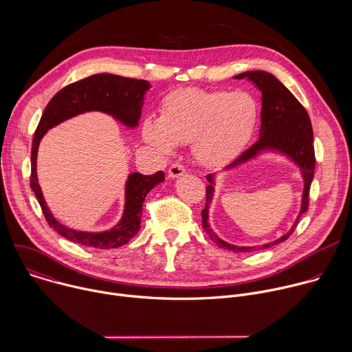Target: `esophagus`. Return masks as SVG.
Instances as JSON below:
<instances>
[{
	"label": "esophagus",
	"mask_w": 352,
	"mask_h": 352,
	"mask_svg": "<svg viewBox=\"0 0 352 352\" xmlns=\"http://www.w3.org/2000/svg\"><path fill=\"white\" fill-rule=\"evenodd\" d=\"M185 174V168L184 166L181 164H173L170 168H168V178L174 179V178H179Z\"/></svg>",
	"instance_id": "esophagus-1"
}]
</instances>
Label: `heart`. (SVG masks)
I'll list each match as a JSON object with an SVG mask.
<instances>
[{
  "label": "heart",
  "instance_id": "obj_1",
  "mask_svg": "<svg viewBox=\"0 0 352 352\" xmlns=\"http://www.w3.org/2000/svg\"><path fill=\"white\" fill-rule=\"evenodd\" d=\"M258 118L256 100L246 91L184 87L163 98L159 118H144L142 138L162 156L190 142L199 164L220 168L242 153L255 133Z\"/></svg>",
  "mask_w": 352,
  "mask_h": 352
}]
</instances>
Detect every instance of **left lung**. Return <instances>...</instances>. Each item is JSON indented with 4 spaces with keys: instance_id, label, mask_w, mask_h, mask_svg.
<instances>
[{
    "instance_id": "obj_1",
    "label": "left lung",
    "mask_w": 352,
    "mask_h": 352,
    "mask_svg": "<svg viewBox=\"0 0 352 352\" xmlns=\"http://www.w3.org/2000/svg\"><path fill=\"white\" fill-rule=\"evenodd\" d=\"M234 79H246L262 93V113L259 140L223 171H232L263 155H277L292 163L302 178L304 188L300 193L299 212L291 228L280 238L252 246H238L221 239L210 227L209 209L214 197V186L217 174H209L206 179V208L202 210V226L206 234L220 248H226L232 252H254V250L266 249L285 241L295 230L300 217L308 209V196L315 173V148H314V129L307 110L302 107L295 96L273 75L266 71H246L234 76Z\"/></svg>"
}]
</instances>
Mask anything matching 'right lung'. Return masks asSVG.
Returning <instances> with one entry per match:
<instances>
[{
  "mask_svg": "<svg viewBox=\"0 0 352 352\" xmlns=\"http://www.w3.org/2000/svg\"><path fill=\"white\" fill-rule=\"evenodd\" d=\"M150 83L142 79H131L113 74H97L79 82L65 86L47 104L32 144V174L30 188L33 189L43 214L53 230L64 238L97 249H111L125 245L140 228L142 206L146 195L164 181V173L142 175L128 174L124 190V210L120 221L104 231H80L60 223L47 206L37 178V152L43 136L61 122L79 114L98 111L111 116L128 129H136L142 116L144 96Z\"/></svg>",
  "mask_w": 352,
  "mask_h": 352,
  "instance_id": "right-lung-1",
  "label": "right lung"
}]
</instances>
